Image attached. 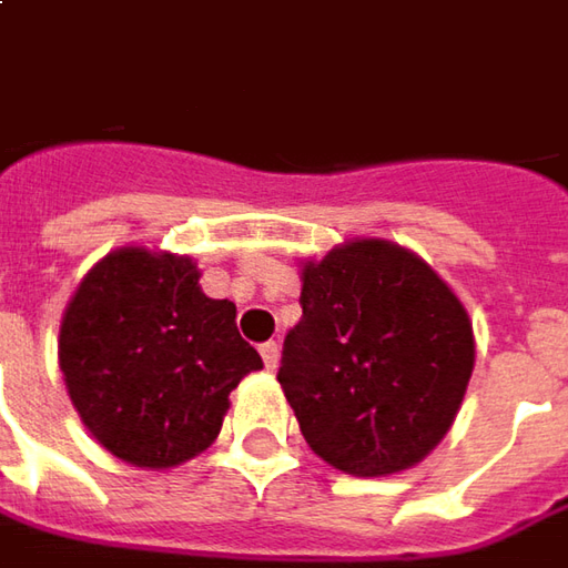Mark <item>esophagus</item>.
<instances>
[{
  "mask_svg": "<svg viewBox=\"0 0 568 568\" xmlns=\"http://www.w3.org/2000/svg\"><path fill=\"white\" fill-rule=\"evenodd\" d=\"M261 357H264V366H267V369H276V366H280V345H276V342H264V345H261Z\"/></svg>",
  "mask_w": 568,
  "mask_h": 568,
  "instance_id": "esophagus-1",
  "label": "esophagus"
}]
</instances>
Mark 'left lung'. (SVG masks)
Wrapping results in <instances>:
<instances>
[{"label": "left lung", "instance_id": "obj_1", "mask_svg": "<svg viewBox=\"0 0 568 568\" xmlns=\"http://www.w3.org/2000/svg\"><path fill=\"white\" fill-rule=\"evenodd\" d=\"M473 364V323L445 280L395 242L354 239L301 270L276 379L316 457L392 476L445 438Z\"/></svg>", "mask_w": 568, "mask_h": 568}]
</instances>
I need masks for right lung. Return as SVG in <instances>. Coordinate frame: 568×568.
Instances as JSON below:
<instances>
[{
	"label": "right lung",
	"mask_w": 568,
	"mask_h": 568,
	"mask_svg": "<svg viewBox=\"0 0 568 568\" xmlns=\"http://www.w3.org/2000/svg\"><path fill=\"white\" fill-rule=\"evenodd\" d=\"M199 267L118 248L83 276L61 316L58 364L83 426L114 457L168 469L220 435L230 392L261 354L235 329L233 301L207 298Z\"/></svg>",
	"instance_id": "right-lung-1"
}]
</instances>
